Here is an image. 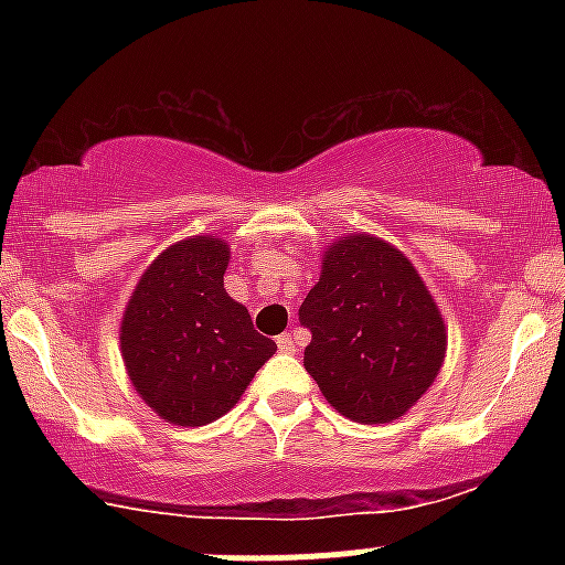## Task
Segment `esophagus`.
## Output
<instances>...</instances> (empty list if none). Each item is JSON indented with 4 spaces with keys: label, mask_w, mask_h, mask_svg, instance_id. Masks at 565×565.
Here are the masks:
<instances>
[{
    "label": "esophagus",
    "mask_w": 565,
    "mask_h": 565,
    "mask_svg": "<svg viewBox=\"0 0 565 565\" xmlns=\"http://www.w3.org/2000/svg\"><path fill=\"white\" fill-rule=\"evenodd\" d=\"M276 345H278V350H281V353H295V350H297V342H295V337L287 334V332L276 337Z\"/></svg>",
    "instance_id": "1"
}]
</instances>
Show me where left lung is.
<instances>
[{
  "mask_svg": "<svg viewBox=\"0 0 565 565\" xmlns=\"http://www.w3.org/2000/svg\"><path fill=\"white\" fill-rule=\"evenodd\" d=\"M302 364L348 419L393 423L423 398L446 355V323L417 268L395 246L350 233L323 255L300 305Z\"/></svg>",
  "mask_w": 565,
  "mask_h": 565,
  "instance_id": "obj_1",
  "label": "left lung"
}]
</instances>
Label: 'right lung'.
Here are the masks:
<instances>
[{"instance_id":"add662e5","label":"right lung","mask_w":565,"mask_h":565,"mask_svg":"<svg viewBox=\"0 0 565 565\" xmlns=\"http://www.w3.org/2000/svg\"><path fill=\"white\" fill-rule=\"evenodd\" d=\"M228 244L193 236L148 265L121 319V359L135 391L161 419L199 427L238 404L276 353L249 310L223 287Z\"/></svg>"}]
</instances>
